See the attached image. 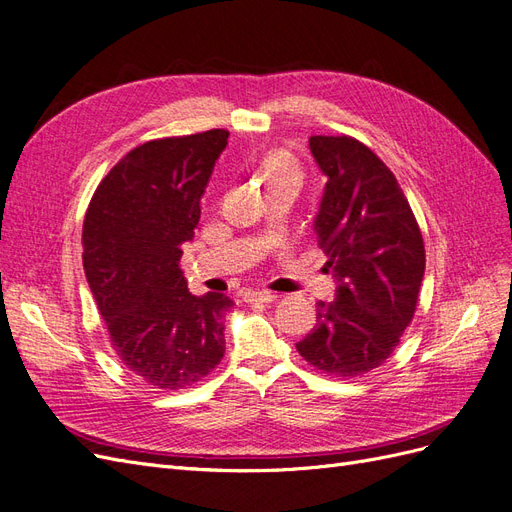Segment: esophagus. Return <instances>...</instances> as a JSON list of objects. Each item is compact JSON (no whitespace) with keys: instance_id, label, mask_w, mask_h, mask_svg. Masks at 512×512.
<instances>
[{"instance_id":"obj_1","label":"esophagus","mask_w":512,"mask_h":512,"mask_svg":"<svg viewBox=\"0 0 512 512\" xmlns=\"http://www.w3.org/2000/svg\"><path fill=\"white\" fill-rule=\"evenodd\" d=\"M243 299L245 303H271L277 299V294L271 290H247Z\"/></svg>"}]
</instances>
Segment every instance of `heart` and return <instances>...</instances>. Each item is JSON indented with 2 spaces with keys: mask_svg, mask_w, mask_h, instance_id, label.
Returning a JSON list of instances; mask_svg holds the SVG:
<instances>
[{
  "mask_svg": "<svg viewBox=\"0 0 512 512\" xmlns=\"http://www.w3.org/2000/svg\"><path fill=\"white\" fill-rule=\"evenodd\" d=\"M288 173H297L299 175V166L294 164L284 153H273V156L267 158L265 162V177L269 179V183L277 177L288 175Z\"/></svg>",
  "mask_w": 512,
  "mask_h": 512,
  "instance_id": "1",
  "label": "heart"
}]
</instances>
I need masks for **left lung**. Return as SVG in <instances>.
I'll use <instances>...</instances> for the list:
<instances>
[{
    "label": "left lung",
    "instance_id": "1",
    "mask_svg": "<svg viewBox=\"0 0 512 512\" xmlns=\"http://www.w3.org/2000/svg\"><path fill=\"white\" fill-rule=\"evenodd\" d=\"M309 149L329 179L314 228L339 284L335 301H318L297 350L324 374L356 378L389 359L412 322L425 243L391 168L367 145L312 136Z\"/></svg>",
    "mask_w": 512,
    "mask_h": 512
}]
</instances>
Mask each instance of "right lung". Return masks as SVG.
<instances>
[{"instance_id": "right-lung-1", "label": "right lung", "mask_w": 512, "mask_h": 512, "mask_svg": "<svg viewBox=\"0 0 512 512\" xmlns=\"http://www.w3.org/2000/svg\"><path fill=\"white\" fill-rule=\"evenodd\" d=\"M228 130L156 138L100 181L83 222V267L111 344L134 376L177 391L222 361V292L194 297L181 245L194 237Z\"/></svg>"}]
</instances>
